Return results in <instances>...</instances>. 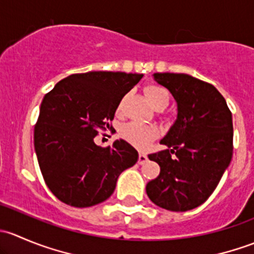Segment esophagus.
<instances>
[{"instance_id": "esophagus-1", "label": "esophagus", "mask_w": 254, "mask_h": 254, "mask_svg": "<svg viewBox=\"0 0 254 254\" xmlns=\"http://www.w3.org/2000/svg\"><path fill=\"white\" fill-rule=\"evenodd\" d=\"M146 161H147V155H146V153L141 152L139 155V163H140V165H143V163H145Z\"/></svg>"}]
</instances>
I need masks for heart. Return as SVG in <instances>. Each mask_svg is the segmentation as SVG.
Masks as SVG:
<instances>
[{"instance_id": "heart-1", "label": "heart", "mask_w": 254, "mask_h": 254, "mask_svg": "<svg viewBox=\"0 0 254 254\" xmlns=\"http://www.w3.org/2000/svg\"><path fill=\"white\" fill-rule=\"evenodd\" d=\"M143 92H145L146 98L150 102L151 106L153 108L158 109V111L165 109L168 106V103H170V94L161 86L147 84L143 88ZM122 109L123 102H120L117 112L122 113ZM120 135L130 145L142 150V148L147 147L157 137L158 130L155 127H151V125H142L139 124V123H129L125 127H123V129L120 130Z\"/></svg>"}]
</instances>
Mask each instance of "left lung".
<instances>
[{"label":"left lung","mask_w":254,"mask_h":254,"mask_svg":"<svg viewBox=\"0 0 254 254\" xmlns=\"http://www.w3.org/2000/svg\"><path fill=\"white\" fill-rule=\"evenodd\" d=\"M178 104V117L161 140L163 151L148 155L160 165L146 193L152 203L171 211L201 205L219 184L234 151L232 114L212 84L186 73H155Z\"/></svg>","instance_id":"left-lung-1"}]
</instances>
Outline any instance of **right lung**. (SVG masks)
I'll return each instance as SVG.
<instances>
[{"label": "right lung", "mask_w": 254, "mask_h": 254, "mask_svg": "<svg viewBox=\"0 0 254 254\" xmlns=\"http://www.w3.org/2000/svg\"><path fill=\"white\" fill-rule=\"evenodd\" d=\"M142 78L137 73L92 71L61 79L44 96L34 127V147L45 184L63 203L88 207L107 200L123 171L139 153L124 140L94 143L123 97Z\"/></svg>", "instance_id": "add662e5"}]
</instances>
